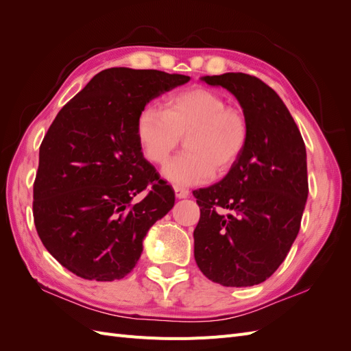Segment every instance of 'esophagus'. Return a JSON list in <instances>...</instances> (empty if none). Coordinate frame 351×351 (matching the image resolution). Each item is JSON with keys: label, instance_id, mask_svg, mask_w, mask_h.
Wrapping results in <instances>:
<instances>
[{"label": "esophagus", "instance_id": "obj_1", "mask_svg": "<svg viewBox=\"0 0 351 351\" xmlns=\"http://www.w3.org/2000/svg\"><path fill=\"white\" fill-rule=\"evenodd\" d=\"M174 192H176V197H177V199H186V197H189V195H190V192H189L187 189L180 187V186H176V187H174Z\"/></svg>", "mask_w": 351, "mask_h": 351}]
</instances>
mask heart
Returning a JSON list of instances; mask_svg holds the SVG:
<instances>
[{
	"instance_id": "obj_1",
	"label": "heart",
	"mask_w": 351,
	"mask_h": 351,
	"mask_svg": "<svg viewBox=\"0 0 351 351\" xmlns=\"http://www.w3.org/2000/svg\"><path fill=\"white\" fill-rule=\"evenodd\" d=\"M208 88L183 90L165 108L146 105L136 121V136L147 161L165 164L183 137L187 151L169 161L164 177L176 186H195L237 162L249 141L244 111Z\"/></svg>"
}]
</instances>
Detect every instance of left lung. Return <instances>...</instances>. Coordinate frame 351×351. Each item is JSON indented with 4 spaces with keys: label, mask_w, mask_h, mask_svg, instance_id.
Segmentation results:
<instances>
[{
    "label": "left lung",
    "mask_w": 351,
    "mask_h": 351,
    "mask_svg": "<svg viewBox=\"0 0 351 351\" xmlns=\"http://www.w3.org/2000/svg\"><path fill=\"white\" fill-rule=\"evenodd\" d=\"M204 80L239 99L249 141L219 183L193 192L200 208L195 259L210 281L256 285L278 269L299 234L309 193L304 142L281 98L261 79L226 73Z\"/></svg>",
    "instance_id": "8db88e82"
}]
</instances>
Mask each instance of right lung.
<instances>
[{
	"instance_id": "obj_1",
	"label": "right lung",
	"mask_w": 351,
	"mask_h": 351,
	"mask_svg": "<svg viewBox=\"0 0 351 351\" xmlns=\"http://www.w3.org/2000/svg\"><path fill=\"white\" fill-rule=\"evenodd\" d=\"M189 80L159 70H102L49 125L34 221L45 249L77 277H125L147 230L174 206V190L143 158L136 121L147 102Z\"/></svg>"
}]
</instances>
